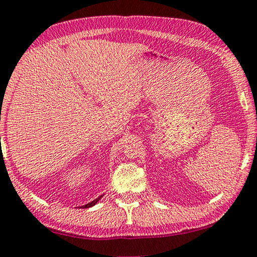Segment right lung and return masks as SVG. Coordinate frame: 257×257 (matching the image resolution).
<instances>
[{"mask_svg": "<svg viewBox=\"0 0 257 257\" xmlns=\"http://www.w3.org/2000/svg\"><path fill=\"white\" fill-rule=\"evenodd\" d=\"M103 197V195H101V196H98L97 198H95L94 201H91V202H89V203H87V204H83V206H81L80 208H83V209H85V208H90V207H93V206H95V204H96L98 201L101 200V198Z\"/></svg>", "mask_w": 257, "mask_h": 257, "instance_id": "1", "label": "right lung"}]
</instances>
